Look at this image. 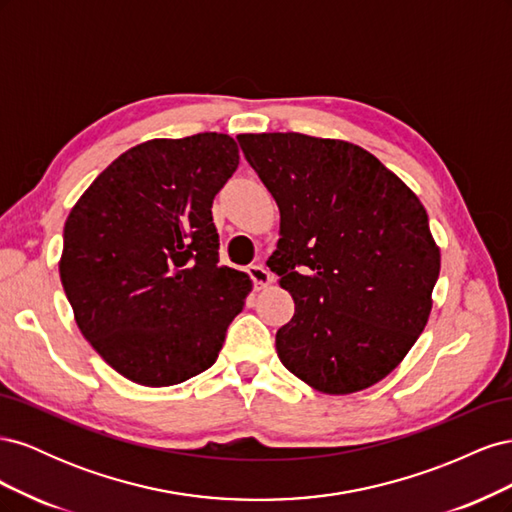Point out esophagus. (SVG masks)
<instances>
[{"mask_svg":"<svg viewBox=\"0 0 512 512\" xmlns=\"http://www.w3.org/2000/svg\"><path fill=\"white\" fill-rule=\"evenodd\" d=\"M247 273H250V277L254 280V284H256V288H258V290L267 288V286L273 282L271 273H269L265 267H262V265H252V267H250V271H247Z\"/></svg>","mask_w":512,"mask_h":512,"instance_id":"obj_1","label":"esophagus"}]
</instances>
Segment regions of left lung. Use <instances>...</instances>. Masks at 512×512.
<instances>
[{
  "mask_svg": "<svg viewBox=\"0 0 512 512\" xmlns=\"http://www.w3.org/2000/svg\"><path fill=\"white\" fill-rule=\"evenodd\" d=\"M237 141L280 207L267 265L294 316L275 335L277 356L320 393L369 389L404 361L431 314L440 247L423 203L354 143L299 132Z\"/></svg>",
  "mask_w": 512,
  "mask_h": 512,
  "instance_id": "8db88e82",
  "label": "left lung"
}]
</instances>
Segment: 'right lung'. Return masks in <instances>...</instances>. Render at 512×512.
<instances>
[{
    "label": "right lung",
    "mask_w": 512,
    "mask_h": 512,
    "mask_svg": "<svg viewBox=\"0 0 512 512\" xmlns=\"http://www.w3.org/2000/svg\"><path fill=\"white\" fill-rule=\"evenodd\" d=\"M235 138H153L108 164L72 207L59 277L76 327L117 374L170 386L209 369L252 280L220 265L213 198Z\"/></svg>",
    "instance_id": "right-lung-1"
}]
</instances>
